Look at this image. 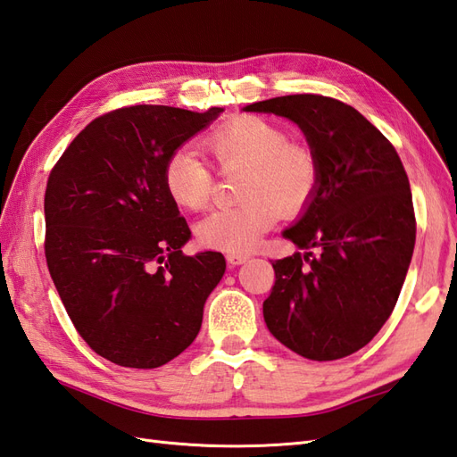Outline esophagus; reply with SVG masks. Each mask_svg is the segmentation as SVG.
<instances>
[{
    "label": "esophagus",
    "mask_w": 457,
    "mask_h": 457,
    "mask_svg": "<svg viewBox=\"0 0 457 457\" xmlns=\"http://www.w3.org/2000/svg\"><path fill=\"white\" fill-rule=\"evenodd\" d=\"M227 262L230 265H242V263L248 262V255L246 253H228L227 255Z\"/></svg>",
    "instance_id": "esophagus-1"
}]
</instances>
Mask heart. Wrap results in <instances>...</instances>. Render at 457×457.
<instances>
[{
	"label": "heart",
	"instance_id": "heart-1",
	"mask_svg": "<svg viewBox=\"0 0 457 457\" xmlns=\"http://www.w3.org/2000/svg\"><path fill=\"white\" fill-rule=\"evenodd\" d=\"M205 151L219 169H246L237 207L217 209L199 220L197 240L228 253L250 252L279 213L295 217L308 207L320 184L316 154L291 143L288 133L260 116H238L205 139ZM162 182L174 202L192 211L207 207L213 172L190 149L174 151L164 162Z\"/></svg>",
	"mask_w": 457,
	"mask_h": 457
}]
</instances>
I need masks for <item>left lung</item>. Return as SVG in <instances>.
I'll use <instances>...</instances> for the list:
<instances>
[{
	"mask_svg": "<svg viewBox=\"0 0 457 457\" xmlns=\"http://www.w3.org/2000/svg\"><path fill=\"white\" fill-rule=\"evenodd\" d=\"M293 120L320 166L312 202L283 237L300 250L273 262L267 329L310 361L357 353L392 316L415 248L409 178L394 145L353 106L321 95L244 108Z\"/></svg>",
	"mask_w": 457,
	"mask_h": 457,
	"instance_id": "obj_1",
	"label": "left lung"
}]
</instances>
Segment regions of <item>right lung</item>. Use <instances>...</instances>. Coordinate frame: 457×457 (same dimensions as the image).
I'll return each mask as SVG.
<instances>
[{
  "mask_svg": "<svg viewBox=\"0 0 457 457\" xmlns=\"http://www.w3.org/2000/svg\"><path fill=\"white\" fill-rule=\"evenodd\" d=\"M205 112L137 104L95 118L50 172L44 253L75 329L100 357L157 369L192 345L227 262L186 255L192 232L162 182Z\"/></svg>",
  "mask_w": 457,
  "mask_h": 457,
  "instance_id": "right-lung-1",
  "label": "right lung"
}]
</instances>
